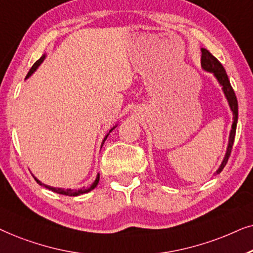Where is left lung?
<instances>
[{
	"label": "left lung",
	"instance_id": "8db88e82",
	"mask_svg": "<svg viewBox=\"0 0 253 253\" xmlns=\"http://www.w3.org/2000/svg\"><path fill=\"white\" fill-rule=\"evenodd\" d=\"M201 67H203L204 70H206L208 73H211L215 76V79L217 80V82L222 86V91H223L225 98L228 100L229 106H230V110L232 112V125H231V130L230 134H229V142H228V148L227 151H225L224 158L222 161L221 166L216 170V173H220L223 168L227 164L228 158L230 156L232 144H234L235 140V134H236V127H237V120H238V103L236 95H235L234 89H232L230 81L228 79L227 73L223 68V66L221 65L220 61L215 58V56L211 55L210 50L206 48H201Z\"/></svg>",
	"mask_w": 253,
	"mask_h": 253
}]
</instances>
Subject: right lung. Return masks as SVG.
<instances>
[{
    "instance_id": "obj_1",
    "label": "right lung",
    "mask_w": 253,
    "mask_h": 253,
    "mask_svg": "<svg viewBox=\"0 0 253 253\" xmlns=\"http://www.w3.org/2000/svg\"><path fill=\"white\" fill-rule=\"evenodd\" d=\"M45 58H46V54H43V55L42 56V58H40L38 61H37L35 65L32 66V68L30 69V72L28 73V75H26V77L25 79H29L30 76L32 75L33 73L36 72L37 70V68H38V67L42 65V61L43 60H45ZM117 127V125L114 127H112V128L110 129V132L106 134L105 135V137H104V140H103V142H102V147H103V144H104V142H105V140L107 139V136L110 135V133L112 132V130L116 128ZM102 147H100V149H102ZM33 178H35L36 179V181L37 183H38L39 185H42V186H43V187H46V188H48V190H50V191H53V192H55V193H59V194H63V195H69V197H77V195H81V194H84V193H87V192H90V191H92L93 188H95L97 185H98V183H99V173L97 174V177H96V179H95V181H93V183L91 184V186L90 187H87V188H85V187H83V188H80V190H72V188H59V187H53V186H48V185H45L43 183H42V181H40L39 179H37V178L33 176Z\"/></svg>"
}]
</instances>
